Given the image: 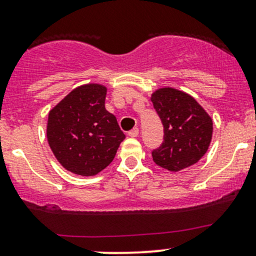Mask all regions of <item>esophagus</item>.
Segmentation results:
<instances>
[{"instance_id": "1", "label": "esophagus", "mask_w": 256, "mask_h": 256, "mask_svg": "<svg viewBox=\"0 0 256 256\" xmlns=\"http://www.w3.org/2000/svg\"><path fill=\"white\" fill-rule=\"evenodd\" d=\"M138 134H140V130H138V128H133L132 130H130V132H128V136L132 138H136Z\"/></svg>"}]
</instances>
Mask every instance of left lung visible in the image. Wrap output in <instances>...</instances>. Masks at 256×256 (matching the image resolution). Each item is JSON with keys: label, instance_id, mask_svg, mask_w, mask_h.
<instances>
[{"label": "left lung", "instance_id": "1", "mask_svg": "<svg viewBox=\"0 0 256 256\" xmlns=\"http://www.w3.org/2000/svg\"><path fill=\"white\" fill-rule=\"evenodd\" d=\"M163 126V142L152 150L156 164L177 172L198 162L212 138V120L188 94L163 88L152 96Z\"/></svg>", "mask_w": 256, "mask_h": 256}]
</instances>
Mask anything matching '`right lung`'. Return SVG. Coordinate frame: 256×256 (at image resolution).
<instances>
[{"label":"right lung","instance_id":"1","mask_svg":"<svg viewBox=\"0 0 256 256\" xmlns=\"http://www.w3.org/2000/svg\"><path fill=\"white\" fill-rule=\"evenodd\" d=\"M106 88L88 84L70 92L48 113V146L68 171L94 176L110 164L126 138L106 109Z\"/></svg>","mask_w":256,"mask_h":256}]
</instances>
